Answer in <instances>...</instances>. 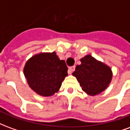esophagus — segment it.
Wrapping results in <instances>:
<instances>
[{"instance_id": "obj_1", "label": "esophagus", "mask_w": 130, "mask_h": 130, "mask_svg": "<svg viewBox=\"0 0 130 130\" xmlns=\"http://www.w3.org/2000/svg\"><path fill=\"white\" fill-rule=\"evenodd\" d=\"M74 70H75V66L70 67V68H69V71H68V72H69V74H71L73 71H74Z\"/></svg>"}]
</instances>
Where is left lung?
I'll return each instance as SVG.
<instances>
[{"instance_id": "8db88e82", "label": "left lung", "mask_w": 130, "mask_h": 130, "mask_svg": "<svg viewBox=\"0 0 130 130\" xmlns=\"http://www.w3.org/2000/svg\"><path fill=\"white\" fill-rule=\"evenodd\" d=\"M81 65H76L72 73L82 90L88 95L95 96L106 90L113 76L110 67L90 55L82 58Z\"/></svg>"}]
</instances>
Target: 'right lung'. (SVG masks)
Segmentation results:
<instances>
[{
    "mask_svg": "<svg viewBox=\"0 0 130 130\" xmlns=\"http://www.w3.org/2000/svg\"><path fill=\"white\" fill-rule=\"evenodd\" d=\"M24 73L33 91L41 96L48 97L59 90L68 76V67L55 51L40 53L27 60Z\"/></svg>",
    "mask_w": 130,
    "mask_h": 130,
    "instance_id": "add662e5",
    "label": "right lung"
}]
</instances>
